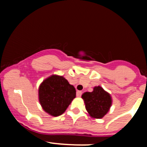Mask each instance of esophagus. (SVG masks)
I'll use <instances>...</instances> for the list:
<instances>
[{
    "instance_id": "esophagus-1",
    "label": "esophagus",
    "mask_w": 147,
    "mask_h": 147,
    "mask_svg": "<svg viewBox=\"0 0 147 147\" xmlns=\"http://www.w3.org/2000/svg\"><path fill=\"white\" fill-rule=\"evenodd\" d=\"M82 91H79V90L77 91V97H80L81 96H82Z\"/></svg>"
}]
</instances>
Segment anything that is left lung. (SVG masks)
Instances as JSON below:
<instances>
[{
  "mask_svg": "<svg viewBox=\"0 0 147 147\" xmlns=\"http://www.w3.org/2000/svg\"><path fill=\"white\" fill-rule=\"evenodd\" d=\"M85 107L90 117L101 119L108 113L112 106L111 94L101 87L95 86L92 92H86L82 95Z\"/></svg>",
  "mask_w": 147,
  "mask_h": 147,
  "instance_id": "8db88e82",
  "label": "left lung"
}]
</instances>
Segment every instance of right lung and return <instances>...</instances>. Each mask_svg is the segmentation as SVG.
<instances>
[{
    "mask_svg": "<svg viewBox=\"0 0 147 147\" xmlns=\"http://www.w3.org/2000/svg\"><path fill=\"white\" fill-rule=\"evenodd\" d=\"M75 97V87L63 76H50L38 87V101L42 109L54 117L63 114Z\"/></svg>",
    "mask_w": 147,
    "mask_h": 147,
    "instance_id": "right-lung-1",
    "label": "right lung"
}]
</instances>
